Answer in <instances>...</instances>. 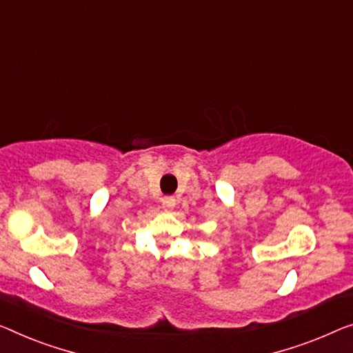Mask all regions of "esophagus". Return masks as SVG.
Listing matches in <instances>:
<instances>
[{"label":"esophagus","instance_id":"esophagus-1","mask_svg":"<svg viewBox=\"0 0 353 353\" xmlns=\"http://www.w3.org/2000/svg\"><path fill=\"white\" fill-rule=\"evenodd\" d=\"M176 206V198L174 196H165L161 199V208L165 210H171Z\"/></svg>","mask_w":353,"mask_h":353}]
</instances>
